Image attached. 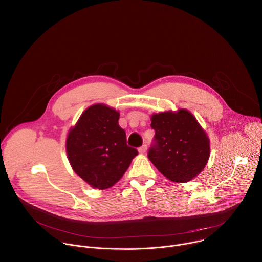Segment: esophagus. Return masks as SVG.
<instances>
[{
    "label": "esophagus",
    "instance_id": "1",
    "mask_svg": "<svg viewBox=\"0 0 262 262\" xmlns=\"http://www.w3.org/2000/svg\"><path fill=\"white\" fill-rule=\"evenodd\" d=\"M146 150H147V145H145V144L139 148V152L140 154H145Z\"/></svg>",
    "mask_w": 262,
    "mask_h": 262
}]
</instances>
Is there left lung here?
I'll return each mask as SVG.
<instances>
[{"instance_id":"left-lung-1","label":"left lung","mask_w":262,"mask_h":262,"mask_svg":"<svg viewBox=\"0 0 262 262\" xmlns=\"http://www.w3.org/2000/svg\"><path fill=\"white\" fill-rule=\"evenodd\" d=\"M156 135L148 159L168 179L185 182L197 176L209 159V139L189 111L151 116Z\"/></svg>"}]
</instances>
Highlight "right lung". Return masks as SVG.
I'll use <instances>...</instances> for the list:
<instances>
[{"mask_svg": "<svg viewBox=\"0 0 262 262\" xmlns=\"http://www.w3.org/2000/svg\"><path fill=\"white\" fill-rule=\"evenodd\" d=\"M119 113L97 103L84 111L66 140L68 161L92 188L105 190L125 173L138 155L126 144V134L118 123Z\"/></svg>", "mask_w": 262, "mask_h": 262, "instance_id": "obj_1", "label": "right lung"}]
</instances>
